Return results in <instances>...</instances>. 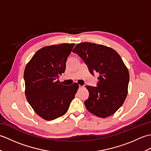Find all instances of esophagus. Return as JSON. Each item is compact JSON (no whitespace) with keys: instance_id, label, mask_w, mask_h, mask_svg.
<instances>
[{"instance_id":"1","label":"esophagus","mask_w":151,"mask_h":151,"mask_svg":"<svg viewBox=\"0 0 151 151\" xmlns=\"http://www.w3.org/2000/svg\"><path fill=\"white\" fill-rule=\"evenodd\" d=\"M79 88H84V86H81V85H79Z\"/></svg>"}]
</instances>
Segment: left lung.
<instances>
[{"label": "left lung", "mask_w": 151, "mask_h": 151, "mask_svg": "<svg viewBox=\"0 0 151 151\" xmlns=\"http://www.w3.org/2000/svg\"><path fill=\"white\" fill-rule=\"evenodd\" d=\"M84 60L91 75L98 73L97 86H87V110L99 117L113 115L126 99L129 73L119 54L110 47L92 43L77 44L73 50Z\"/></svg>", "instance_id": "8db88e82"}]
</instances>
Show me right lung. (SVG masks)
Listing matches in <instances>:
<instances>
[{
  "label": "right lung",
  "instance_id": "right-lung-1",
  "mask_svg": "<svg viewBox=\"0 0 151 151\" xmlns=\"http://www.w3.org/2000/svg\"><path fill=\"white\" fill-rule=\"evenodd\" d=\"M75 44L62 43L41 48L24 72L25 95L36 113L45 120L62 116L78 89L77 83L64 86L58 81L65 72L67 57Z\"/></svg>",
  "mask_w": 151,
  "mask_h": 151
}]
</instances>
